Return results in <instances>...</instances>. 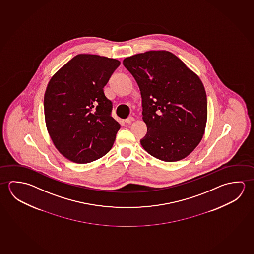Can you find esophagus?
I'll list each match as a JSON object with an SVG mask.
<instances>
[{"label":"esophagus","instance_id":"esophagus-1","mask_svg":"<svg viewBox=\"0 0 254 254\" xmlns=\"http://www.w3.org/2000/svg\"><path fill=\"white\" fill-rule=\"evenodd\" d=\"M134 121H135V118L132 117V116H129V117H128L127 119H125V123H126V124H129V123L134 122Z\"/></svg>","mask_w":254,"mask_h":254}]
</instances>
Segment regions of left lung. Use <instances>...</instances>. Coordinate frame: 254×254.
I'll list each match as a JSON object with an SVG mask.
<instances>
[{"label": "left lung", "mask_w": 254, "mask_h": 254, "mask_svg": "<svg viewBox=\"0 0 254 254\" xmlns=\"http://www.w3.org/2000/svg\"><path fill=\"white\" fill-rule=\"evenodd\" d=\"M142 97L147 134L140 143L157 159L177 162L202 140L207 123L205 89L197 74L167 51L125 58Z\"/></svg>", "instance_id": "8db88e82"}]
</instances>
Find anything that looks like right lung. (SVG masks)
<instances>
[{
	"mask_svg": "<svg viewBox=\"0 0 254 254\" xmlns=\"http://www.w3.org/2000/svg\"><path fill=\"white\" fill-rule=\"evenodd\" d=\"M120 61L78 54L53 74L44 94L48 133L58 151L76 164L101 158L121 128L103 88Z\"/></svg>",
	"mask_w": 254,
	"mask_h": 254,
	"instance_id": "obj_1",
	"label": "right lung"
}]
</instances>
